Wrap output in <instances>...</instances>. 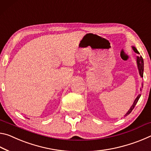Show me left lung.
Listing matches in <instances>:
<instances>
[{
    "label": "left lung",
    "instance_id": "left-lung-1",
    "mask_svg": "<svg viewBox=\"0 0 151 151\" xmlns=\"http://www.w3.org/2000/svg\"><path fill=\"white\" fill-rule=\"evenodd\" d=\"M132 48L133 50H134L135 53H137L138 54H140L135 47L132 46ZM137 63L138 72H139L140 77L143 78V72H144V61H143V59L142 58V56H137ZM142 88H143V83H142V87L140 88V91H142ZM140 96H141V94H138L137 97L136 98V99L134 101V102H133L132 105L131 106V107H130V109L128 110V111L127 112V114H126L124 115V116H128L130 112H132V110L134 109V106H135L136 104H137V103L138 102V100H139Z\"/></svg>",
    "mask_w": 151,
    "mask_h": 151
}]
</instances>
